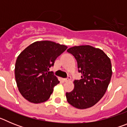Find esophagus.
I'll return each instance as SVG.
<instances>
[{
	"mask_svg": "<svg viewBox=\"0 0 127 127\" xmlns=\"http://www.w3.org/2000/svg\"><path fill=\"white\" fill-rule=\"evenodd\" d=\"M70 77H69L68 78H64V79H63V81L64 82H67V81H69L70 80Z\"/></svg>",
	"mask_w": 127,
	"mask_h": 127,
	"instance_id": "obj_1",
	"label": "esophagus"
}]
</instances>
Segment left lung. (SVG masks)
<instances>
[{
  "instance_id": "1",
  "label": "left lung",
  "mask_w": 127,
  "mask_h": 127,
  "mask_svg": "<svg viewBox=\"0 0 127 127\" xmlns=\"http://www.w3.org/2000/svg\"><path fill=\"white\" fill-rule=\"evenodd\" d=\"M77 60L80 80L74 81V88L66 93L69 104L77 109L92 107L101 99L107 91L112 76L111 60L99 48L82 45L69 48Z\"/></svg>"
}]
</instances>
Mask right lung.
<instances>
[{
  "label": "right lung",
  "instance_id": "right-lung-1",
  "mask_svg": "<svg viewBox=\"0 0 127 127\" xmlns=\"http://www.w3.org/2000/svg\"><path fill=\"white\" fill-rule=\"evenodd\" d=\"M67 48V46L53 41H36L19 55L14 74L19 92L26 100L39 104L49 99L54 86L60 81L48 70Z\"/></svg>",
  "mask_w": 127,
  "mask_h": 127
}]
</instances>
